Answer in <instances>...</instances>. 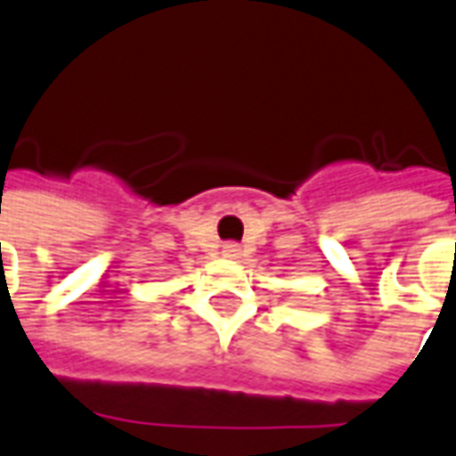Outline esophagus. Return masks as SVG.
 Segmentation results:
<instances>
[{"instance_id":"1","label":"esophagus","mask_w":456,"mask_h":456,"mask_svg":"<svg viewBox=\"0 0 456 456\" xmlns=\"http://www.w3.org/2000/svg\"><path fill=\"white\" fill-rule=\"evenodd\" d=\"M239 246H236V243H227V246H224V253H227L229 257H239Z\"/></svg>"}]
</instances>
